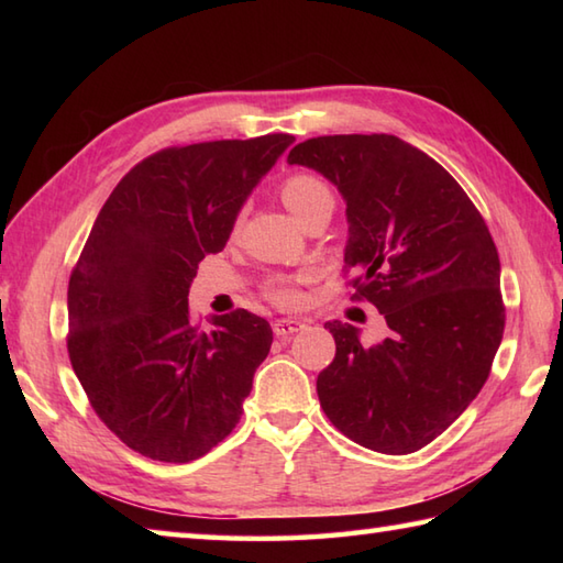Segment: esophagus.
Wrapping results in <instances>:
<instances>
[{"instance_id":"esophagus-1","label":"esophagus","mask_w":563,"mask_h":563,"mask_svg":"<svg viewBox=\"0 0 563 563\" xmlns=\"http://www.w3.org/2000/svg\"><path fill=\"white\" fill-rule=\"evenodd\" d=\"M302 329H305V321H300V319H278L273 324V331L278 339H290L292 333L302 331Z\"/></svg>"}]
</instances>
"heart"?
Segmentation results:
<instances>
[{"label": "heart", "mask_w": 563, "mask_h": 563, "mask_svg": "<svg viewBox=\"0 0 563 563\" xmlns=\"http://www.w3.org/2000/svg\"><path fill=\"white\" fill-rule=\"evenodd\" d=\"M280 198L300 222H305L309 214H314L321 208H333L331 188L327 186L324 178H319L317 174H309V172H297L285 178L280 184ZM236 224H239V218L234 220V227ZM266 295L268 300H273L280 307H292L300 302V290H297L295 283L288 278L271 280Z\"/></svg>", "instance_id": "heart-1"}]
</instances>
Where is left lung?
Here are the masks:
<instances>
[{"instance_id":"1","label":"left lung","mask_w":563,"mask_h":563,"mask_svg":"<svg viewBox=\"0 0 563 563\" xmlns=\"http://www.w3.org/2000/svg\"><path fill=\"white\" fill-rule=\"evenodd\" d=\"M288 162L339 186L351 300L373 302L389 327L363 345L355 327L329 321L336 357L317 377L321 409L367 450H421L482 391L504 339L494 236L462 186L394 135L312 137Z\"/></svg>"}]
</instances>
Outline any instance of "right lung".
Instances as JSON below:
<instances>
[{
    "mask_svg": "<svg viewBox=\"0 0 563 563\" xmlns=\"http://www.w3.org/2000/svg\"><path fill=\"white\" fill-rule=\"evenodd\" d=\"M292 142L273 133L154 152L91 227L69 275L67 353L91 409L142 457L198 460L239 423L271 324L234 309L200 327L188 288Z\"/></svg>",
    "mask_w": 563,
    "mask_h": 563,
    "instance_id": "1",
    "label": "right lung"
}]
</instances>
